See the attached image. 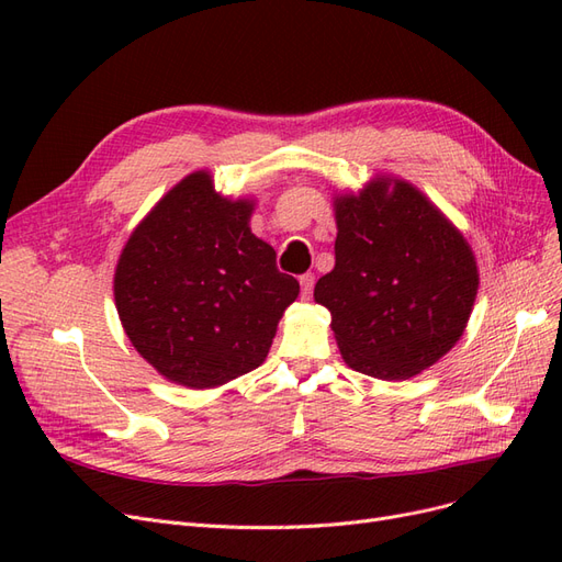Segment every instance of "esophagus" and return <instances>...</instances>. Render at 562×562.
I'll return each mask as SVG.
<instances>
[{
  "instance_id": "obj_1",
  "label": "esophagus",
  "mask_w": 562,
  "mask_h": 562,
  "mask_svg": "<svg viewBox=\"0 0 562 562\" xmlns=\"http://www.w3.org/2000/svg\"><path fill=\"white\" fill-rule=\"evenodd\" d=\"M314 283H316V277L312 274V271H307V274L300 277V285H302V295L310 297L312 291H314Z\"/></svg>"
}]
</instances>
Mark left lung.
<instances>
[{
	"mask_svg": "<svg viewBox=\"0 0 562 562\" xmlns=\"http://www.w3.org/2000/svg\"><path fill=\"white\" fill-rule=\"evenodd\" d=\"M335 269L314 297L333 316L345 361L407 380L464 333L479 269L464 236L413 184L375 182L335 201Z\"/></svg>",
	"mask_w": 562,
	"mask_h": 562,
	"instance_id": "1",
	"label": "left lung"
}]
</instances>
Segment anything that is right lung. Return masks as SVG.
<instances>
[{"label": "right lung", "instance_id": "1", "mask_svg": "<svg viewBox=\"0 0 562 562\" xmlns=\"http://www.w3.org/2000/svg\"><path fill=\"white\" fill-rule=\"evenodd\" d=\"M252 203L215 194L209 173L176 184L119 258L114 300L133 347L184 386L258 368L300 283L248 227Z\"/></svg>", "mask_w": 562, "mask_h": 562}]
</instances>
